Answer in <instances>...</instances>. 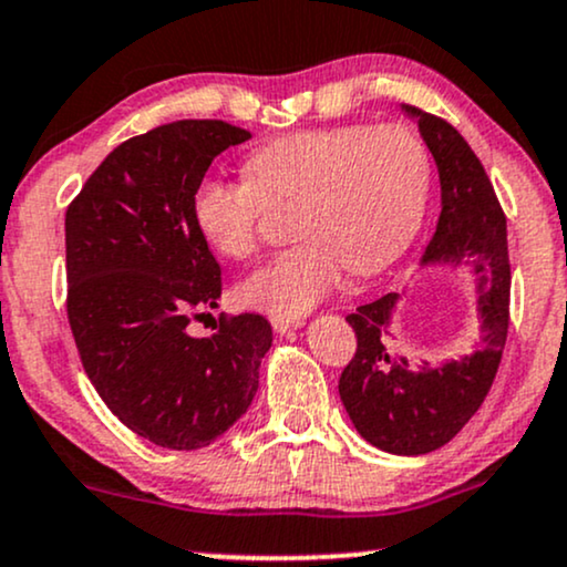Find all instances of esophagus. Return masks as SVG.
Here are the masks:
<instances>
[{
  "mask_svg": "<svg viewBox=\"0 0 567 567\" xmlns=\"http://www.w3.org/2000/svg\"><path fill=\"white\" fill-rule=\"evenodd\" d=\"M269 322H271V327H275V332H288V330H296V327H301V317H288V313H271Z\"/></svg>",
  "mask_w": 567,
  "mask_h": 567,
  "instance_id": "34e87169",
  "label": "esophagus"
}]
</instances>
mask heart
<instances>
[{
    "instance_id": "b5f03b06",
    "label": "heart",
    "mask_w": 567,
    "mask_h": 567,
    "mask_svg": "<svg viewBox=\"0 0 567 567\" xmlns=\"http://www.w3.org/2000/svg\"><path fill=\"white\" fill-rule=\"evenodd\" d=\"M245 179H197L189 216L214 254L243 261L256 254L266 206L298 197L301 240L237 290L254 309L296 317L330 296L349 266L372 275L404 254L431 197V155L406 126L301 128L250 150Z\"/></svg>"
}]
</instances>
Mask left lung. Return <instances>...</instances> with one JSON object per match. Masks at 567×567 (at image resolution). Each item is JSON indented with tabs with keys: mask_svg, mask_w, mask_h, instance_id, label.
<instances>
[{
	"mask_svg": "<svg viewBox=\"0 0 567 567\" xmlns=\"http://www.w3.org/2000/svg\"><path fill=\"white\" fill-rule=\"evenodd\" d=\"M417 118L441 179V216L422 264L470 266L478 277L481 349L441 367L399 357L388 332L399 292L359 306L346 317L357 351L340 372L338 391L353 427L391 454H427L449 443L478 412L499 370L509 327L507 218L486 168L449 121L404 105Z\"/></svg>",
	"mask_w": 567,
	"mask_h": 567,
	"instance_id": "8db88e82",
	"label": "left lung"
}]
</instances>
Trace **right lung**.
<instances>
[{
  "instance_id": "obj_1",
  "label": "right lung",
  "mask_w": 567,
  "mask_h": 567,
  "mask_svg": "<svg viewBox=\"0 0 567 567\" xmlns=\"http://www.w3.org/2000/svg\"><path fill=\"white\" fill-rule=\"evenodd\" d=\"M250 132L174 121L132 136L65 210L68 322L94 391L128 431L174 452L224 435L248 412L271 349L261 313L187 324L221 298V266L197 235L189 195L216 155Z\"/></svg>"
}]
</instances>
